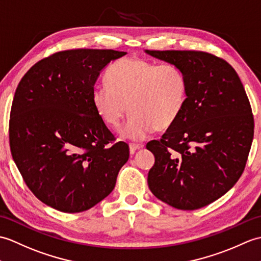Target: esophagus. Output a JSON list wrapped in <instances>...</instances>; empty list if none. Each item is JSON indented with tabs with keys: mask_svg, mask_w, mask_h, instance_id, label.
Masks as SVG:
<instances>
[{
	"mask_svg": "<svg viewBox=\"0 0 261 261\" xmlns=\"http://www.w3.org/2000/svg\"><path fill=\"white\" fill-rule=\"evenodd\" d=\"M143 144H134V143H130L129 144V150H130V153H134V152H136L137 149H140V148H143Z\"/></svg>",
	"mask_w": 261,
	"mask_h": 261,
	"instance_id": "1",
	"label": "esophagus"
}]
</instances>
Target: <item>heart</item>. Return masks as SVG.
<instances>
[{
    "mask_svg": "<svg viewBox=\"0 0 261 261\" xmlns=\"http://www.w3.org/2000/svg\"><path fill=\"white\" fill-rule=\"evenodd\" d=\"M105 79L107 85L92 88V106L102 123L113 128L129 111L120 129L125 138L142 141L154 128H167L187 102V77L174 65L156 66L142 58H124L108 68Z\"/></svg>",
    "mask_w": 261,
    "mask_h": 261,
    "instance_id": "heart-1",
    "label": "heart"
}]
</instances>
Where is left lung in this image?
Segmentation results:
<instances>
[{"label": "left lung", "mask_w": 261, "mask_h": 261, "mask_svg": "<svg viewBox=\"0 0 261 261\" xmlns=\"http://www.w3.org/2000/svg\"><path fill=\"white\" fill-rule=\"evenodd\" d=\"M178 67L188 83L181 115L147 143L155 156L148 188L179 210L221 198L241 176L253 138V117L241 80L227 61L202 51L145 50Z\"/></svg>", "instance_id": "left-lung-1"}]
</instances>
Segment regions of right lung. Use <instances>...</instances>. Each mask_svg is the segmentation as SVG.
I'll return each mask as SVG.
<instances>
[{
    "mask_svg": "<svg viewBox=\"0 0 261 261\" xmlns=\"http://www.w3.org/2000/svg\"><path fill=\"white\" fill-rule=\"evenodd\" d=\"M127 52L76 49L37 62L15 90L10 147L21 175L43 203L66 213L111 194L129 158L98 117L91 91L100 71Z\"/></svg>",
    "mask_w": 261,
    "mask_h": 261,
    "instance_id": "right-lung-1",
    "label": "right lung"
}]
</instances>
